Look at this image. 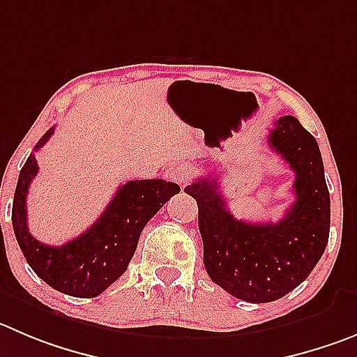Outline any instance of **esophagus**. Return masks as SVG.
I'll use <instances>...</instances> for the list:
<instances>
[{
    "label": "esophagus",
    "instance_id": "esophagus-1",
    "mask_svg": "<svg viewBox=\"0 0 357 357\" xmlns=\"http://www.w3.org/2000/svg\"><path fill=\"white\" fill-rule=\"evenodd\" d=\"M190 176H192V169H190V165H186V163H178V165L169 169L167 172V178L171 179L172 183L181 186V188H185V186L188 185Z\"/></svg>",
    "mask_w": 357,
    "mask_h": 357
}]
</instances>
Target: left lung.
I'll return each mask as SVG.
<instances>
[{
  "label": "left lung",
  "instance_id": "1",
  "mask_svg": "<svg viewBox=\"0 0 357 357\" xmlns=\"http://www.w3.org/2000/svg\"><path fill=\"white\" fill-rule=\"evenodd\" d=\"M268 142L296 172V201L276 224L232 216L218 179L199 178L185 188L197 201L204 268L216 285L248 303H269L305 282L329 238V190L314 135L294 116H282Z\"/></svg>",
  "mask_w": 357,
  "mask_h": 357
}]
</instances>
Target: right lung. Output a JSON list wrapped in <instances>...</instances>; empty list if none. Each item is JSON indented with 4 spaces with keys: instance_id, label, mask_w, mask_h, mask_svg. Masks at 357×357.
Wrapping results in <instances>:
<instances>
[{
    "instance_id": "1",
    "label": "right lung",
    "mask_w": 357,
    "mask_h": 357,
    "mask_svg": "<svg viewBox=\"0 0 357 357\" xmlns=\"http://www.w3.org/2000/svg\"><path fill=\"white\" fill-rule=\"evenodd\" d=\"M54 133V126L36 142L38 151ZM38 172L35 155H29L19 174L12 206L15 238L33 271L47 285L73 298H96L126 271L137 248L139 236L149 220L172 195L176 183L163 179H135L121 185L95 224L61 246L43 245L28 231L26 197Z\"/></svg>"
}]
</instances>
